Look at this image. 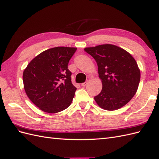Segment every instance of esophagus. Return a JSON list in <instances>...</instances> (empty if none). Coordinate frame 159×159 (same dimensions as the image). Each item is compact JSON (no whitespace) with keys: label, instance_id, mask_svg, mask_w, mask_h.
I'll return each mask as SVG.
<instances>
[{"label":"esophagus","instance_id":"1","mask_svg":"<svg viewBox=\"0 0 159 159\" xmlns=\"http://www.w3.org/2000/svg\"><path fill=\"white\" fill-rule=\"evenodd\" d=\"M87 81H86V82H85V83H83L82 84H81V85H82V87H85L86 85H87Z\"/></svg>","mask_w":159,"mask_h":159}]
</instances>
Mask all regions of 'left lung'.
Here are the masks:
<instances>
[{"label": "left lung", "instance_id": "left-lung-1", "mask_svg": "<svg viewBox=\"0 0 159 159\" xmlns=\"http://www.w3.org/2000/svg\"><path fill=\"white\" fill-rule=\"evenodd\" d=\"M98 65L102 89L94 100L100 108L115 111L129 102L136 93L140 81V70L133 56L113 44L85 48Z\"/></svg>", "mask_w": 159, "mask_h": 159}]
</instances>
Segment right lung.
I'll return each instance as SVG.
<instances>
[{"label": "right lung", "mask_w": 159, "mask_h": 159, "mask_svg": "<svg viewBox=\"0 0 159 159\" xmlns=\"http://www.w3.org/2000/svg\"><path fill=\"white\" fill-rule=\"evenodd\" d=\"M76 48L55 47L41 52L28 64L23 72L26 95L40 110L56 113L65 110L76 90L67 68Z\"/></svg>", "instance_id": "obj_1"}]
</instances>
